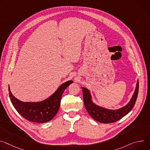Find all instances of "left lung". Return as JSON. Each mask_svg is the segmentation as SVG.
<instances>
[{"label": "left lung", "mask_w": 150, "mask_h": 150, "mask_svg": "<svg viewBox=\"0 0 150 150\" xmlns=\"http://www.w3.org/2000/svg\"><path fill=\"white\" fill-rule=\"evenodd\" d=\"M81 88L83 90L84 106L89 115L94 120L102 123H110L120 120L133 109L138 94L139 80H137L134 91L128 103L117 110H110L95 103L93 100L90 90L84 87Z\"/></svg>", "instance_id": "obj_1"}]
</instances>
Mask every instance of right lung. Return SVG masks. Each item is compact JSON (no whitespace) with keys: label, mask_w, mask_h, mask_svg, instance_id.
<instances>
[{"label":"right lung","mask_w":150,"mask_h":150,"mask_svg":"<svg viewBox=\"0 0 150 150\" xmlns=\"http://www.w3.org/2000/svg\"><path fill=\"white\" fill-rule=\"evenodd\" d=\"M74 83L67 81L61 84L50 97L45 100L36 102H23L16 98L11 91L8 86L11 101L17 111L27 120L38 123H44L51 120L60 108V100L64 90Z\"/></svg>","instance_id":"right-lung-1"}]
</instances>
